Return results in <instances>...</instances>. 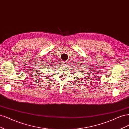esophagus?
Instances as JSON below:
<instances>
[{
    "mask_svg": "<svg viewBox=\"0 0 129 129\" xmlns=\"http://www.w3.org/2000/svg\"><path fill=\"white\" fill-rule=\"evenodd\" d=\"M62 64H63V66H65V65H66V64H67V63H66V62H62Z\"/></svg>",
    "mask_w": 129,
    "mask_h": 129,
    "instance_id": "34e87169",
    "label": "esophagus"
}]
</instances>
